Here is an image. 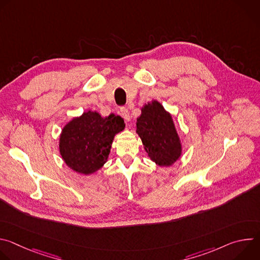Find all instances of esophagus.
Here are the masks:
<instances>
[{"mask_svg": "<svg viewBox=\"0 0 260 260\" xmlns=\"http://www.w3.org/2000/svg\"><path fill=\"white\" fill-rule=\"evenodd\" d=\"M120 115L122 116V118H123L125 121H129V120H131V115H129L128 110H127L126 108H124V107H122V108L120 109Z\"/></svg>", "mask_w": 260, "mask_h": 260, "instance_id": "34e87169", "label": "esophagus"}]
</instances>
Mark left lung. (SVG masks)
Listing matches in <instances>:
<instances>
[{"label":"left lung","instance_id":"1","mask_svg":"<svg viewBox=\"0 0 260 260\" xmlns=\"http://www.w3.org/2000/svg\"><path fill=\"white\" fill-rule=\"evenodd\" d=\"M137 133L148 156L160 167L172 166L181 155V144L172 116L157 102L142 108L137 119Z\"/></svg>","mask_w":260,"mask_h":260}]
</instances>
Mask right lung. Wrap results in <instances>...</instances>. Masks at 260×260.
<instances>
[{"mask_svg":"<svg viewBox=\"0 0 260 260\" xmlns=\"http://www.w3.org/2000/svg\"><path fill=\"white\" fill-rule=\"evenodd\" d=\"M124 128L121 117H101L88 111L74 118L62 129L59 152L64 162L74 171L89 175L107 161L114 135Z\"/></svg>","mask_w":260,"mask_h":260,"instance_id":"right-lung-1","label":"right lung"}]
</instances>
